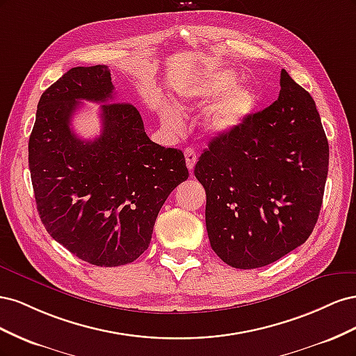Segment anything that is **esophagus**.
<instances>
[{"label": "esophagus", "instance_id": "1", "mask_svg": "<svg viewBox=\"0 0 356 356\" xmlns=\"http://www.w3.org/2000/svg\"><path fill=\"white\" fill-rule=\"evenodd\" d=\"M184 156H186L187 168H188V170L191 172L193 169H195V165H196V161H197L196 149H195V148H186V149H184Z\"/></svg>", "mask_w": 356, "mask_h": 356}]
</instances>
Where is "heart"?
I'll return each instance as SVG.
<instances>
[{
    "instance_id": "b5f03b06",
    "label": "heart",
    "mask_w": 356,
    "mask_h": 356,
    "mask_svg": "<svg viewBox=\"0 0 356 356\" xmlns=\"http://www.w3.org/2000/svg\"><path fill=\"white\" fill-rule=\"evenodd\" d=\"M239 83V75L233 70H215L178 86L177 101L181 108H187L217 99L203 117V129L213 136L229 135L250 120L258 106V93ZM160 120L170 131H182V117L175 106L161 105Z\"/></svg>"
}]
</instances>
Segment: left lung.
Wrapping results in <instances>:
<instances>
[{"label": "left lung", "mask_w": 356, "mask_h": 356, "mask_svg": "<svg viewBox=\"0 0 356 356\" xmlns=\"http://www.w3.org/2000/svg\"><path fill=\"white\" fill-rule=\"evenodd\" d=\"M208 147L195 175L207 191L208 238L224 263L263 267L307 241L330 159L309 92L282 70L277 99Z\"/></svg>", "instance_id": "1"}]
</instances>
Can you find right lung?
Here are the masks:
<instances>
[{"instance_id": "obj_1", "label": "right lung", "mask_w": 356, "mask_h": 356, "mask_svg": "<svg viewBox=\"0 0 356 356\" xmlns=\"http://www.w3.org/2000/svg\"><path fill=\"white\" fill-rule=\"evenodd\" d=\"M83 99L104 104L103 132L92 142L70 129ZM28 152L41 222L101 267L132 263L147 250L160 208L188 178L181 149L153 143L135 106L115 102L106 65L71 68L41 95Z\"/></svg>"}]
</instances>
